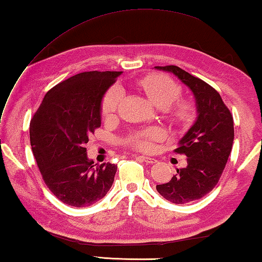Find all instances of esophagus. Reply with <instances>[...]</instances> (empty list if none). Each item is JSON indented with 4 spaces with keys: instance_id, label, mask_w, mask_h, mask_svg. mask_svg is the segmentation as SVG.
<instances>
[{
    "instance_id": "obj_1",
    "label": "esophagus",
    "mask_w": 262,
    "mask_h": 262,
    "mask_svg": "<svg viewBox=\"0 0 262 262\" xmlns=\"http://www.w3.org/2000/svg\"><path fill=\"white\" fill-rule=\"evenodd\" d=\"M137 159H138V160H141V161H143V162H145V163H149V164H152V163H155V162H157V160H155V159H153V158H148V157H144V155H138Z\"/></svg>"
}]
</instances>
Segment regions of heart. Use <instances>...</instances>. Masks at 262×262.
Segmentation results:
<instances>
[{
	"mask_svg": "<svg viewBox=\"0 0 262 262\" xmlns=\"http://www.w3.org/2000/svg\"><path fill=\"white\" fill-rule=\"evenodd\" d=\"M136 84L145 91L147 97L158 105H164V107L170 105L180 96L179 84L165 74H147L136 80ZM121 97L122 91L118 85L113 86L105 93L101 103V114L104 118H109L116 113L121 101ZM191 115L192 108L188 102H179L172 109V116L180 124H185L190 120ZM163 132L160 128L151 127L133 133L126 138L125 142L133 148L147 152L152 149L153 143L161 140Z\"/></svg>",
	"mask_w": 262,
	"mask_h": 262,
	"instance_id": "b5f03b06",
	"label": "heart"
}]
</instances>
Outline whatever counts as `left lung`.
Wrapping results in <instances>:
<instances>
[{"label": "left lung", "instance_id": "8db88e82", "mask_svg": "<svg viewBox=\"0 0 262 262\" xmlns=\"http://www.w3.org/2000/svg\"><path fill=\"white\" fill-rule=\"evenodd\" d=\"M155 69L173 73L196 99L197 120L174 149V153L186 155L187 166L178 169L169 182L157 186L158 192L169 202L187 204L213 190L223 173L234 140L233 117L208 83L174 65Z\"/></svg>", "mask_w": 262, "mask_h": 262}]
</instances>
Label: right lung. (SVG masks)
Wrapping results in <instances>:
<instances>
[{"label":"right lung","mask_w":262,"mask_h":262,"mask_svg":"<svg viewBox=\"0 0 262 262\" xmlns=\"http://www.w3.org/2000/svg\"><path fill=\"white\" fill-rule=\"evenodd\" d=\"M121 72H82L49 90L30 121L33 157L45 181L60 202L86 207L113 186L117 165H94L85 144L101 125V101Z\"/></svg>","instance_id":"obj_1"}]
</instances>
